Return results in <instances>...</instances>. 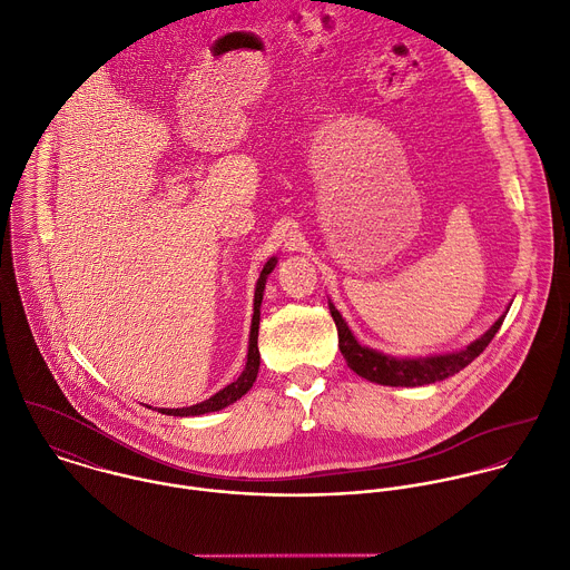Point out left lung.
<instances>
[{
  "mask_svg": "<svg viewBox=\"0 0 570 570\" xmlns=\"http://www.w3.org/2000/svg\"><path fill=\"white\" fill-rule=\"evenodd\" d=\"M331 317L337 326V346L346 360V364L362 375L364 381L375 385H387V387H423L432 385L445 377L459 373L465 368L476 355L483 353V348L492 342L494 333L501 328L505 313L474 342H470L465 348L452 351V353H434V355H419V357H396L387 355L383 351H375L371 346H364L357 342L335 304L328 299Z\"/></svg>",
  "mask_w": 570,
  "mask_h": 570,
  "instance_id": "1",
  "label": "left lung"
}]
</instances>
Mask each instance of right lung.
<instances>
[{
    "label": "right lung",
    "mask_w": 570,
    "mask_h": 570,
    "mask_svg": "<svg viewBox=\"0 0 570 570\" xmlns=\"http://www.w3.org/2000/svg\"><path fill=\"white\" fill-rule=\"evenodd\" d=\"M277 266V257H271L266 262V266L262 268V275L257 279L255 286V299H253V322H250V340H248V357H246V366L242 371V375L237 377L235 383H230L228 387H224L222 392H217L215 396H210L204 403L189 405V407H176V410H167V407H158L160 414L165 416H202V414H210V412H219L233 403H237L242 396H246L253 387V383L257 381V371H259V346H257V335H259V308H262V299H264V288H266V279L273 273V268Z\"/></svg>",
    "instance_id": "add662e5"
}]
</instances>
